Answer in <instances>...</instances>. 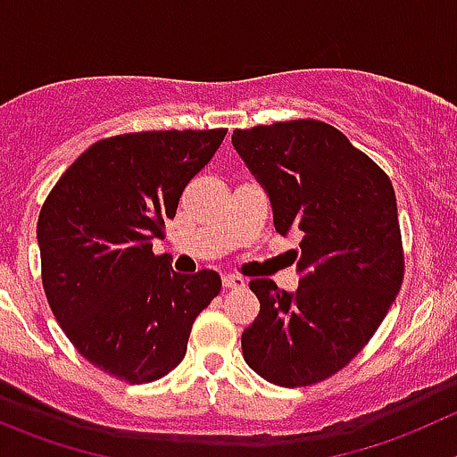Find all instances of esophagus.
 <instances>
[{"instance_id":"esophagus-1","label":"esophagus","mask_w":457,"mask_h":457,"mask_svg":"<svg viewBox=\"0 0 457 457\" xmlns=\"http://www.w3.org/2000/svg\"><path fill=\"white\" fill-rule=\"evenodd\" d=\"M221 285H224L226 289H240V287H245V278L236 276V273H226V276L221 278Z\"/></svg>"}]
</instances>
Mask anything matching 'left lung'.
Instances as JSON below:
<instances>
[{
    "instance_id": "obj_1",
    "label": "left lung",
    "mask_w": 457,
    "mask_h": 457,
    "mask_svg": "<svg viewBox=\"0 0 457 457\" xmlns=\"http://www.w3.org/2000/svg\"><path fill=\"white\" fill-rule=\"evenodd\" d=\"M267 188L280 236L301 231L296 294L253 278L260 314L242 354L262 379L303 388L347 366L377 332L403 280L397 199L388 175L343 132L316 119L233 132Z\"/></svg>"
}]
</instances>
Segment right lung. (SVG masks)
Wrapping results in <instances>:
<instances>
[{"instance_id":"add662e5","label":"right lung","mask_w":457,"mask_h":457,"mask_svg":"<svg viewBox=\"0 0 457 457\" xmlns=\"http://www.w3.org/2000/svg\"><path fill=\"white\" fill-rule=\"evenodd\" d=\"M226 137L217 129L116 134L87 147L42 204V287L62 332L91 366L147 384L186 356L199 312L220 294L211 269L184 276L163 237L188 181Z\"/></svg>"}]
</instances>
